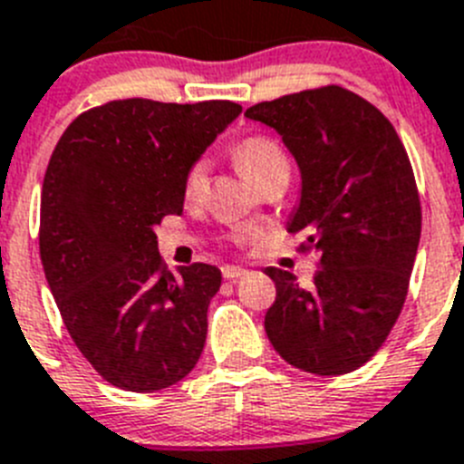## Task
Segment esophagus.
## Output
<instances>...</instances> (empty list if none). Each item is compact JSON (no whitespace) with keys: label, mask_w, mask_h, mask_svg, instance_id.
Segmentation results:
<instances>
[{"label":"esophagus","mask_w":464,"mask_h":464,"mask_svg":"<svg viewBox=\"0 0 464 464\" xmlns=\"http://www.w3.org/2000/svg\"><path fill=\"white\" fill-rule=\"evenodd\" d=\"M221 276L227 277V280H237V277L247 276V271L240 268V266H224V268H221Z\"/></svg>","instance_id":"esophagus-1"}]
</instances>
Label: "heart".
<instances>
[{
	"label": "heart",
	"instance_id": "1",
	"mask_svg": "<svg viewBox=\"0 0 464 464\" xmlns=\"http://www.w3.org/2000/svg\"><path fill=\"white\" fill-rule=\"evenodd\" d=\"M233 159L245 175L261 187L266 179L280 172H289V156L276 137L249 135L233 147ZM208 191V160H193L184 172L182 193L187 203H198Z\"/></svg>",
	"mask_w": 464,
	"mask_h": 464
}]
</instances>
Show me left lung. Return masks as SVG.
Here are the masks:
<instances>
[{"mask_svg": "<svg viewBox=\"0 0 464 464\" xmlns=\"http://www.w3.org/2000/svg\"><path fill=\"white\" fill-rule=\"evenodd\" d=\"M276 128L301 168L289 233L317 252L313 287L276 266L266 334L282 360L317 376L360 369L404 308L420 243V196L409 154L378 107L343 86L292 92L245 111Z\"/></svg>", "mask_w": 464, "mask_h": 464, "instance_id": "obj_1", "label": "left lung"}]
</instances>
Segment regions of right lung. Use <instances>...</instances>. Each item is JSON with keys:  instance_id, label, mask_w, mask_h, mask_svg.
<instances>
[{"instance_id": "obj_1", "label": "right lung", "mask_w": 464, "mask_h": 464, "mask_svg": "<svg viewBox=\"0 0 464 464\" xmlns=\"http://www.w3.org/2000/svg\"><path fill=\"white\" fill-rule=\"evenodd\" d=\"M240 111L231 100H111L55 144L39 212L44 273L76 348L116 388H170L200 360L221 271L196 261L168 273L154 228L182 212L184 172Z\"/></svg>"}]
</instances>
